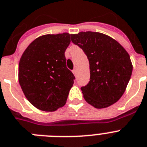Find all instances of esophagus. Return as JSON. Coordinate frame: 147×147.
<instances>
[{"instance_id":"34e87169","label":"esophagus","mask_w":147,"mask_h":147,"mask_svg":"<svg viewBox=\"0 0 147 147\" xmlns=\"http://www.w3.org/2000/svg\"><path fill=\"white\" fill-rule=\"evenodd\" d=\"M73 74H74L75 76H76V68L73 70Z\"/></svg>"}]
</instances>
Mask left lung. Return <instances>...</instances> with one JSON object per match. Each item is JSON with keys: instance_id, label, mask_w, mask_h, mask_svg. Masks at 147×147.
Instances as JSON below:
<instances>
[{"instance_id": "left-lung-1", "label": "left lung", "mask_w": 147, "mask_h": 147, "mask_svg": "<svg viewBox=\"0 0 147 147\" xmlns=\"http://www.w3.org/2000/svg\"><path fill=\"white\" fill-rule=\"evenodd\" d=\"M71 37L89 61L90 81L81 88L84 99L96 109L107 108L117 102L132 73L127 51L116 40L101 32H80Z\"/></svg>"}]
</instances>
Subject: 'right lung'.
I'll return each mask as SVG.
<instances>
[{
	"instance_id": "1",
	"label": "right lung",
	"mask_w": 147,
	"mask_h": 147,
	"mask_svg": "<svg viewBox=\"0 0 147 147\" xmlns=\"http://www.w3.org/2000/svg\"><path fill=\"white\" fill-rule=\"evenodd\" d=\"M67 32L39 36L29 45L18 65V81L26 98L38 109L55 111L65 105L74 76L66 66Z\"/></svg>"
}]
</instances>
